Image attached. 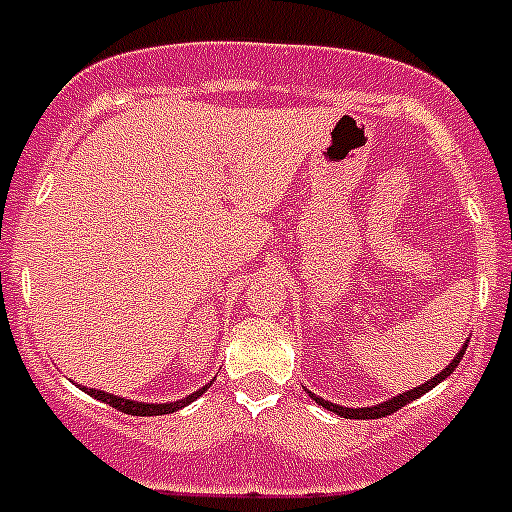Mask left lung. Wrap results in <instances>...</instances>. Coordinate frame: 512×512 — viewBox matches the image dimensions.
<instances>
[{
	"instance_id": "1",
	"label": "left lung",
	"mask_w": 512,
	"mask_h": 512,
	"mask_svg": "<svg viewBox=\"0 0 512 512\" xmlns=\"http://www.w3.org/2000/svg\"><path fill=\"white\" fill-rule=\"evenodd\" d=\"M464 351H467V343H464V346H461V351H459V354L454 356V361H451V364L446 366V369H443L441 374H436V377H433L431 382L418 384V387H413V390L402 392V395L392 397V400L382 402V405H372V408H343V405H336V402H328V400H323V397H318V395H312V400L318 402V405H323V408H328L330 413L343 415V418H364V420H372V418H384V415H392V413H397V410H400V408H405V405H408V402L418 400L420 395H425V392H428V390H433V387H436V384H441L443 379L449 377V374L454 372L456 366H459V361H461V356H464Z\"/></svg>"
}]
</instances>
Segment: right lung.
<instances>
[{
    "label": "right lung",
    "instance_id": "add662e5",
    "mask_svg": "<svg viewBox=\"0 0 512 512\" xmlns=\"http://www.w3.org/2000/svg\"><path fill=\"white\" fill-rule=\"evenodd\" d=\"M210 384H205L202 390L192 392V395H187L184 400H176V402H138V400H125V397L110 395V392H102V390H89V387H81V390L87 392V395H92L94 400L107 402V405H112V408L120 410V413H128V415H166V413H174V410L184 408V405H189V402L197 400V397H200L202 392L210 387Z\"/></svg>",
    "mask_w": 512,
    "mask_h": 512
}]
</instances>
